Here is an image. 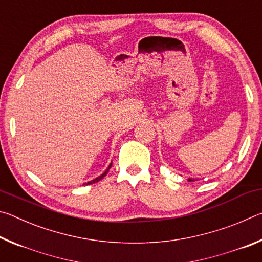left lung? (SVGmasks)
<instances>
[{"label": "left lung", "mask_w": 262, "mask_h": 262, "mask_svg": "<svg viewBox=\"0 0 262 262\" xmlns=\"http://www.w3.org/2000/svg\"><path fill=\"white\" fill-rule=\"evenodd\" d=\"M198 179H194V178H188L187 181H196Z\"/></svg>", "instance_id": "left-lung-1"}]
</instances>
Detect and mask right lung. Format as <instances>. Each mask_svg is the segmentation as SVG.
Here are the masks:
<instances>
[{"instance_id": "right-lung-1", "label": "right lung", "mask_w": 262, "mask_h": 262, "mask_svg": "<svg viewBox=\"0 0 262 262\" xmlns=\"http://www.w3.org/2000/svg\"><path fill=\"white\" fill-rule=\"evenodd\" d=\"M111 166H112V163H111V164H110V165H108V167H107V168H106V170H105V172H104V173H103V174H100L99 177H97V178H96V179H94V180H91V181H88V183H84L83 185H91V184H95V183H97V181H99V180H101V179H103V178H104V177H105L106 174H107V172H108V170H110V168H111Z\"/></svg>"}]
</instances>
